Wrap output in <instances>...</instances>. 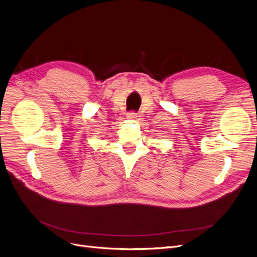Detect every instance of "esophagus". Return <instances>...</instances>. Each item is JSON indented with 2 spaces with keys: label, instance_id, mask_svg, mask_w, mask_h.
<instances>
[{
  "label": "esophagus",
  "instance_id": "34e87169",
  "mask_svg": "<svg viewBox=\"0 0 257 257\" xmlns=\"http://www.w3.org/2000/svg\"><path fill=\"white\" fill-rule=\"evenodd\" d=\"M126 118H127L128 120H131V121H134V120L137 119V113H135L134 111H131V112H128V113L126 114Z\"/></svg>",
  "mask_w": 257,
  "mask_h": 257
}]
</instances>
